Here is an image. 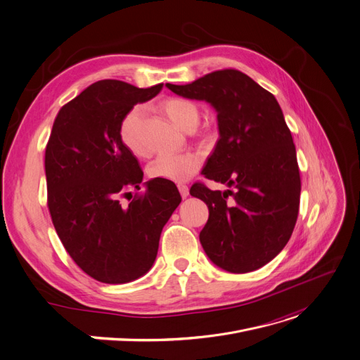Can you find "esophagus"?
Returning a JSON list of instances; mask_svg holds the SVG:
<instances>
[{
  "label": "esophagus",
  "mask_w": 360,
  "mask_h": 360,
  "mask_svg": "<svg viewBox=\"0 0 360 360\" xmlns=\"http://www.w3.org/2000/svg\"><path fill=\"white\" fill-rule=\"evenodd\" d=\"M178 189H179V192H181V197H182V198H186L188 195H189V188H188V185H185V184H178Z\"/></svg>",
  "instance_id": "esophagus-1"
}]
</instances>
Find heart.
<instances>
[{
  "label": "heart",
  "instance_id": "obj_1",
  "mask_svg": "<svg viewBox=\"0 0 360 360\" xmlns=\"http://www.w3.org/2000/svg\"><path fill=\"white\" fill-rule=\"evenodd\" d=\"M160 109L168 119L184 130H192L200 120V110L197 105L182 97H169L160 103ZM143 119V108L134 106L123 116L119 135L126 149L135 156L143 158L148 150L141 142V124ZM201 167V156L193 150L179 153H165L158 156L148 167V175L153 179H167L174 182L188 181L198 172Z\"/></svg>",
  "mask_w": 360,
  "mask_h": 360
}]
</instances>
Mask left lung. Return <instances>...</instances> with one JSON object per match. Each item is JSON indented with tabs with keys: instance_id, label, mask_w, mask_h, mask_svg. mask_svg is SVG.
I'll return each instance as SVG.
<instances>
[{
	"instance_id": "8db88e82",
	"label": "left lung",
	"mask_w": 360,
	"mask_h": 360,
	"mask_svg": "<svg viewBox=\"0 0 360 360\" xmlns=\"http://www.w3.org/2000/svg\"><path fill=\"white\" fill-rule=\"evenodd\" d=\"M178 96L205 101L217 112L219 139L202 175L234 188L191 186L210 217L200 241L210 259L230 273L266 266L285 247L300 204L296 146L276 97L247 75L225 69L189 84L167 83ZM230 194L232 201H227Z\"/></svg>"
}]
</instances>
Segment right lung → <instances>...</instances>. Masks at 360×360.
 Segmentation results:
<instances>
[{
  "instance_id": "obj_1",
  "label": "right lung",
  "mask_w": 360,
  "mask_h": 360,
  "mask_svg": "<svg viewBox=\"0 0 360 360\" xmlns=\"http://www.w3.org/2000/svg\"><path fill=\"white\" fill-rule=\"evenodd\" d=\"M162 86L96 82L60 109L51 129L44 165L53 225L75 263L97 281L123 284L146 274L162 228L181 204L175 184L163 179L145 182V193L122 204L130 188L141 189L143 172L120 141V122Z\"/></svg>"
}]
</instances>
